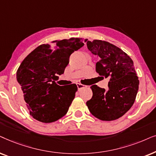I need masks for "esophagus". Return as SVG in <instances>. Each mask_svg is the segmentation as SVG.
Returning <instances> with one entry per match:
<instances>
[{
	"instance_id": "1",
	"label": "esophagus",
	"mask_w": 156,
	"mask_h": 156,
	"mask_svg": "<svg viewBox=\"0 0 156 156\" xmlns=\"http://www.w3.org/2000/svg\"><path fill=\"white\" fill-rule=\"evenodd\" d=\"M77 87H78V90H80V89H82L83 88H84L85 87V86L84 85H83V84H81V83H77Z\"/></svg>"
}]
</instances>
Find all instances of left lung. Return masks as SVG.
<instances>
[{
	"label": "left lung",
	"mask_w": 156,
	"mask_h": 156,
	"mask_svg": "<svg viewBox=\"0 0 156 156\" xmlns=\"http://www.w3.org/2000/svg\"><path fill=\"white\" fill-rule=\"evenodd\" d=\"M87 47L98 59L96 72L110 80L107 90L96 85L90 87L93 96L86 102L87 106L100 120L118 119L132 107L138 90L139 80L133 62L125 52L106 41H88Z\"/></svg>",
	"instance_id": "8db88e82"
}]
</instances>
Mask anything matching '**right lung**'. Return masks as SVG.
I'll return each instance as SVG.
<instances>
[{
    "mask_svg": "<svg viewBox=\"0 0 156 156\" xmlns=\"http://www.w3.org/2000/svg\"><path fill=\"white\" fill-rule=\"evenodd\" d=\"M83 45L78 38L54 41L39 45L23 61L16 78L25 107L33 118L48 123L67 113L78 87L60 86L55 81L64 73L70 55Z\"/></svg>",
    "mask_w": 156,
    "mask_h": 156,
    "instance_id": "add662e5",
    "label": "right lung"
}]
</instances>
